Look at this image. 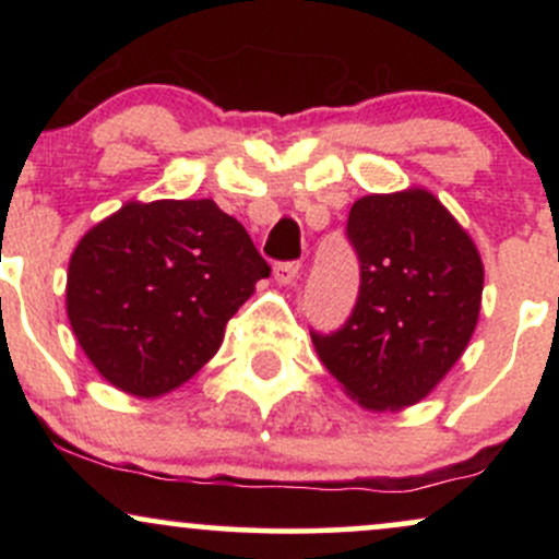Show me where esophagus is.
Listing matches in <instances>:
<instances>
[{"mask_svg": "<svg viewBox=\"0 0 559 559\" xmlns=\"http://www.w3.org/2000/svg\"><path fill=\"white\" fill-rule=\"evenodd\" d=\"M299 273H301L299 262H278V265L273 267V278L278 286H294L297 284Z\"/></svg>", "mask_w": 559, "mask_h": 559, "instance_id": "1", "label": "esophagus"}]
</instances>
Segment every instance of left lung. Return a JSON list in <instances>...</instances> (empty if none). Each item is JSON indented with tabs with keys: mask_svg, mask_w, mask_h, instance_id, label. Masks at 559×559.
Wrapping results in <instances>:
<instances>
[{
	"mask_svg": "<svg viewBox=\"0 0 559 559\" xmlns=\"http://www.w3.org/2000/svg\"><path fill=\"white\" fill-rule=\"evenodd\" d=\"M346 236L360 258V297L342 331L312 333V344L365 409L413 407L444 381L476 331L478 247L420 186L357 199Z\"/></svg>",
	"mask_w": 559,
	"mask_h": 559,
	"instance_id": "8db88e82",
	"label": "left lung"
}]
</instances>
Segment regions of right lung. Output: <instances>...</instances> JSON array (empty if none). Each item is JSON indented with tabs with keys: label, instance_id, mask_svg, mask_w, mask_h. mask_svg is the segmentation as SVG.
Wrapping results in <instances>:
<instances>
[{
	"label": "right lung",
	"instance_id": "right-lung-1",
	"mask_svg": "<svg viewBox=\"0 0 559 559\" xmlns=\"http://www.w3.org/2000/svg\"><path fill=\"white\" fill-rule=\"evenodd\" d=\"M267 275L247 230L213 199L126 202L75 243L66 310L96 373L155 400L213 360Z\"/></svg>",
	"mask_w": 559,
	"mask_h": 559
}]
</instances>
